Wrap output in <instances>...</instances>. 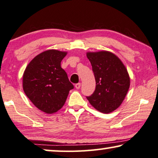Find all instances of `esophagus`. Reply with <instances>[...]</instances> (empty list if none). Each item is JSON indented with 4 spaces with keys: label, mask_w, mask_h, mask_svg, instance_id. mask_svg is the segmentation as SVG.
I'll list each match as a JSON object with an SVG mask.
<instances>
[{
    "label": "esophagus",
    "mask_w": 158,
    "mask_h": 158,
    "mask_svg": "<svg viewBox=\"0 0 158 158\" xmlns=\"http://www.w3.org/2000/svg\"><path fill=\"white\" fill-rule=\"evenodd\" d=\"M81 82H78V83H76V85H75V87H76V89H80V87H81Z\"/></svg>",
    "instance_id": "34e87169"
}]
</instances>
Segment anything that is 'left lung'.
<instances>
[{
	"label": "left lung",
	"mask_w": 158,
	"mask_h": 158,
	"mask_svg": "<svg viewBox=\"0 0 158 158\" xmlns=\"http://www.w3.org/2000/svg\"><path fill=\"white\" fill-rule=\"evenodd\" d=\"M96 81L94 93L86 97L91 105L104 114L114 111L122 103L130 86L127 70L112 53H87Z\"/></svg>",
	"instance_id": "left-lung-1"
}]
</instances>
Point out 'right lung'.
I'll return each instance as SVG.
<instances>
[{"label":"right lung","instance_id":"1","mask_svg":"<svg viewBox=\"0 0 158 158\" xmlns=\"http://www.w3.org/2000/svg\"><path fill=\"white\" fill-rule=\"evenodd\" d=\"M66 52L48 50L34 58L23 75V89L41 111L54 113L64 106L69 91L74 88L60 66Z\"/></svg>","mask_w":158,"mask_h":158}]
</instances>
